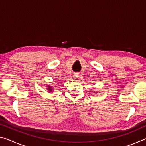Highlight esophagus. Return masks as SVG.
Listing matches in <instances>:
<instances>
[{
    "label": "esophagus",
    "mask_w": 146,
    "mask_h": 146,
    "mask_svg": "<svg viewBox=\"0 0 146 146\" xmlns=\"http://www.w3.org/2000/svg\"><path fill=\"white\" fill-rule=\"evenodd\" d=\"M73 77L75 79H77L78 78V74L77 73H74L73 75Z\"/></svg>",
    "instance_id": "esophagus-1"
}]
</instances>
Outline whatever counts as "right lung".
I'll list each match as a JSON object with an SVG mask.
<instances>
[{
    "mask_svg": "<svg viewBox=\"0 0 146 146\" xmlns=\"http://www.w3.org/2000/svg\"><path fill=\"white\" fill-rule=\"evenodd\" d=\"M46 89H48V91H49V93H53V88L51 86L49 85H47L46 86Z\"/></svg>",
    "mask_w": 146,
    "mask_h": 146,
    "instance_id": "obj_1",
    "label": "right lung"
}]
</instances>
